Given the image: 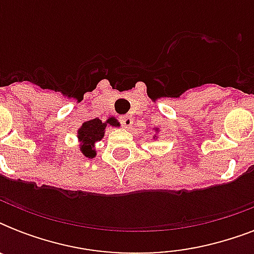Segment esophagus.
<instances>
[{
    "label": "esophagus",
    "mask_w": 254,
    "mask_h": 254,
    "mask_svg": "<svg viewBox=\"0 0 254 254\" xmlns=\"http://www.w3.org/2000/svg\"><path fill=\"white\" fill-rule=\"evenodd\" d=\"M120 121H121V125H123L124 127H127V129H129V127H131V124H133V119H131L130 116H123V117L120 119Z\"/></svg>",
    "instance_id": "1"
}]
</instances>
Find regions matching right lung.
Instances as JSON below:
<instances>
[{
    "instance_id": "right-lung-1",
    "label": "right lung",
    "mask_w": 254,
    "mask_h": 254,
    "mask_svg": "<svg viewBox=\"0 0 254 254\" xmlns=\"http://www.w3.org/2000/svg\"><path fill=\"white\" fill-rule=\"evenodd\" d=\"M108 125L111 127H120L119 121L115 117L108 119L105 123L101 120L93 119L89 121H85L77 130V139L80 142V151L88 158H95L96 150L95 143L104 137L105 127Z\"/></svg>"
}]
</instances>
